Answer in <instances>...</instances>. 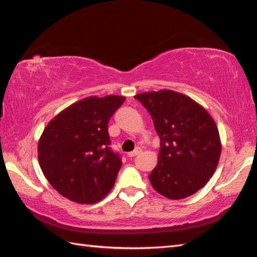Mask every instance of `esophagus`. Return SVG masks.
Masks as SVG:
<instances>
[{"label": "esophagus", "mask_w": 257, "mask_h": 257, "mask_svg": "<svg viewBox=\"0 0 257 257\" xmlns=\"http://www.w3.org/2000/svg\"><path fill=\"white\" fill-rule=\"evenodd\" d=\"M140 152H142V149L140 148H136L134 152H130L128 153V157H135V156H137Z\"/></svg>", "instance_id": "obj_1"}]
</instances>
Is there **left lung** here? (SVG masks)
I'll list each match as a JSON object with an SVG mask.
<instances>
[{
  "instance_id": "8db88e82",
  "label": "left lung",
  "mask_w": 257,
  "mask_h": 257,
  "mask_svg": "<svg viewBox=\"0 0 257 257\" xmlns=\"http://www.w3.org/2000/svg\"><path fill=\"white\" fill-rule=\"evenodd\" d=\"M153 118L160 138L157 166L148 176L169 199L197 193L214 175L222 152L218 128L206 109L173 90L136 94Z\"/></svg>"
}]
</instances>
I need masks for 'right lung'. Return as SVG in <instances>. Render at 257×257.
<instances>
[{
  "label": "right lung",
  "mask_w": 257,
  "mask_h": 257,
  "mask_svg": "<svg viewBox=\"0 0 257 257\" xmlns=\"http://www.w3.org/2000/svg\"><path fill=\"white\" fill-rule=\"evenodd\" d=\"M124 100L121 95H91L69 105L44 128L39 164L63 197L93 204L113 187L122 163L109 147L108 122Z\"/></svg>",
  "instance_id": "1"
}]
</instances>
